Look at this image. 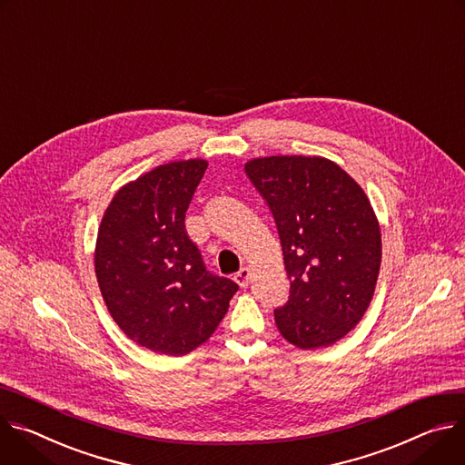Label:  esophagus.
Here are the masks:
<instances>
[{
	"instance_id": "obj_1",
	"label": "esophagus",
	"mask_w": 465,
	"mask_h": 465,
	"mask_svg": "<svg viewBox=\"0 0 465 465\" xmlns=\"http://www.w3.org/2000/svg\"><path fill=\"white\" fill-rule=\"evenodd\" d=\"M249 279H251V272H249V268H242L236 275H234V281L238 282V286H242V288H245L247 284H249Z\"/></svg>"
}]
</instances>
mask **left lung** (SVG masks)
I'll use <instances>...</instances> for the list:
<instances>
[{
  "mask_svg": "<svg viewBox=\"0 0 465 465\" xmlns=\"http://www.w3.org/2000/svg\"><path fill=\"white\" fill-rule=\"evenodd\" d=\"M245 173L273 214L290 295L275 308L281 334L299 349L343 338L371 302L382 242L373 206L354 179L322 157H264Z\"/></svg>",
  "mask_w": 465,
  "mask_h": 465,
  "instance_id": "1",
  "label": "left lung"
}]
</instances>
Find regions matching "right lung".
<instances>
[{
    "label": "right lung",
    "instance_id": "add662e5",
    "mask_svg": "<svg viewBox=\"0 0 465 465\" xmlns=\"http://www.w3.org/2000/svg\"><path fill=\"white\" fill-rule=\"evenodd\" d=\"M206 161L157 166L122 186L101 220L95 277L113 320L138 345L183 356L213 336L238 284L204 268L184 214Z\"/></svg>",
    "mask_w": 465,
    "mask_h": 465
}]
</instances>
